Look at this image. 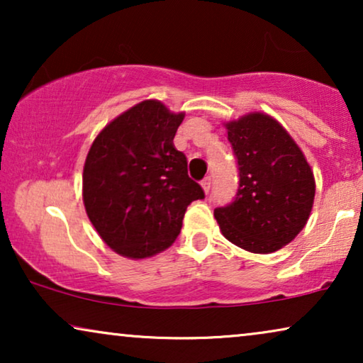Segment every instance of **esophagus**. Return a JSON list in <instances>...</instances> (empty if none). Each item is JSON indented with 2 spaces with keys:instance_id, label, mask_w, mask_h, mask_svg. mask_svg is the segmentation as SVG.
<instances>
[{
  "instance_id": "obj_1",
  "label": "esophagus",
  "mask_w": 363,
  "mask_h": 363,
  "mask_svg": "<svg viewBox=\"0 0 363 363\" xmlns=\"http://www.w3.org/2000/svg\"><path fill=\"white\" fill-rule=\"evenodd\" d=\"M201 186H203V190H205V193H210V188H211V178H210V177H206L205 180L201 182Z\"/></svg>"
}]
</instances>
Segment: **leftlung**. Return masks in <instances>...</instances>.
<instances>
[{"label": "left lung", "instance_id": "1", "mask_svg": "<svg viewBox=\"0 0 363 363\" xmlns=\"http://www.w3.org/2000/svg\"><path fill=\"white\" fill-rule=\"evenodd\" d=\"M238 163L235 200L215 208L223 236L242 250L267 255L306 226L315 182L304 153L274 118L255 112L226 123Z\"/></svg>", "mask_w": 363, "mask_h": 363}]
</instances>
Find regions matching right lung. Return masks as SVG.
Wrapping results in <instances>:
<instances>
[{
	"instance_id": "obj_1",
	"label": "right lung",
	"mask_w": 363,
	"mask_h": 363,
	"mask_svg": "<svg viewBox=\"0 0 363 363\" xmlns=\"http://www.w3.org/2000/svg\"><path fill=\"white\" fill-rule=\"evenodd\" d=\"M182 121L183 113L143 101L108 123L87 153L84 206L118 255L142 259L163 251L180 235L188 205L205 198L173 145Z\"/></svg>"
}]
</instances>
